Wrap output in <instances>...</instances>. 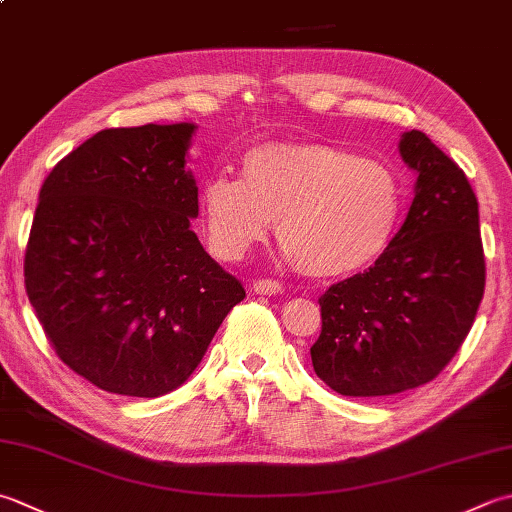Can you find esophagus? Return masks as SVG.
Here are the masks:
<instances>
[{"label": "esophagus", "instance_id": "esophagus-1", "mask_svg": "<svg viewBox=\"0 0 512 512\" xmlns=\"http://www.w3.org/2000/svg\"><path fill=\"white\" fill-rule=\"evenodd\" d=\"M282 284L277 279H255L253 282V293L257 295H277L282 293Z\"/></svg>", "mask_w": 512, "mask_h": 512}]
</instances>
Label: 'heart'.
I'll return each instance as SVG.
<instances>
[{"instance_id": "heart-1", "label": "heart", "mask_w": 512, "mask_h": 512, "mask_svg": "<svg viewBox=\"0 0 512 512\" xmlns=\"http://www.w3.org/2000/svg\"><path fill=\"white\" fill-rule=\"evenodd\" d=\"M213 253L242 259L277 222V242L302 273L344 277L388 248L404 210L393 166L322 144H262L248 150L242 179L210 177L199 197Z\"/></svg>"}]
</instances>
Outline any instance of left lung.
Masks as SVG:
<instances>
[{"label": "left lung", "mask_w": 512, "mask_h": 512, "mask_svg": "<svg viewBox=\"0 0 512 512\" xmlns=\"http://www.w3.org/2000/svg\"><path fill=\"white\" fill-rule=\"evenodd\" d=\"M417 173L402 228L364 273L319 297L317 377L339 395L384 397L428 384L464 344L484 297L479 206L464 170L422 130L399 142Z\"/></svg>", "instance_id": "1"}]
</instances>
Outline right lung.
I'll return each mask as SVG.
<instances>
[{
    "instance_id": "1",
    "label": "right lung",
    "mask_w": 512,
    "mask_h": 512,
    "mask_svg": "<svg viewBox=\"0 0 512 512\" xmlns=\"http://www.w3.org/2000/svg\"><path fill=\"white\" fill-rule=\"evenodd\" d=\"M193 133L186 122L99 130L39 190L26 293L57 357L106 393L182 386L246 297L190 230Z\"/></svg>"
}]
</instances>
